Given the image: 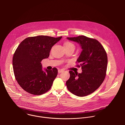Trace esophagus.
Returning <instances> with one entry per match:
<instances>
[{
  "label": "esophagus",
  "mask_w": 125,
  "mask_h": 125,
  "mask_svg": "<svg viewBox=\"0 0 125 125\" xmlns=\"http://www.w3.org/2000/svg\"><path fill=\"white\" fill-rule=\"evenodd\" d=\"M63 71H64V70H63V69H58V72L59 73H60L63 72Z\"/></svg>",
  "instance_id": "34e87169"
}]
</instances>
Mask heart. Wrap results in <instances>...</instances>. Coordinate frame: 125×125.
Masks as SVG:
<instances>
[{"instance_id":"heart-1","label":"heart","mask_w":125,"mask_h":125,"mask_svg":"<svg viewBox=\"0 0 125 125\" xmlns=\"http://www.w3.org/2000/svg\"><path fill=\"white\" fill-rule=\"evenodd\" d=\"M64 46L65 48H75V45L71 42H67L64 43Z\"/></svg>"}]
</instances>
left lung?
<instances>
[{"mask_svg": "<svg viewBox=\"0 0 125 125\" xmlns=\"http://www.w3.org/2000/svg\"><path fill=\"white\" fill-rule=\"evenodd\" d=\"M79 43L83 49L77 60L82 73L70 71V77L66 82L68 90L78 96H85L95 92L103 82L107 67V55L102 45L96 40L84 35L67 38Z\"/></svg>", "mask_w": 125, "mask_h": 125, "instance_id": "obj_1", "label": "left lung"}]
</instances>
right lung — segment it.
Listing matches in <instances>:
<instances>
[{"label":"right lung","instance_id":"obj_1","mask_svg":"<svg viewBox=\"0 0 125 125\" xmlns=\"http://www.w3.org/2000/svg\"><path fill=\"white\" fill-rule=\"evenodd\" d=\"M62 37H28L17 48L12 60L14 74L18 83L27 93L40 95L50 89L57 75V69H46L44 72L41 62L48 57L52 47Z\"/></svg>","mask_w":125,"mask_h":125}]
</instances>
